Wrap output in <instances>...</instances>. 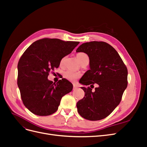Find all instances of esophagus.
<instances>
[{
  "label": "esophagus",
  "instance_id": "34e87169",
  "mask_svg": "<svg viewBox=\"0 0 147 147\" xmlns=\"http://www.w3.org/2000/svg\"><path fill=\"white\" fill-rule=\"evenodd\" d=\"M73 87H74V89H76L78 88V86L75 84H73Z\"/></svg>",
  "mask_w": 147,
  "mask_h": 147
}]
</instances>
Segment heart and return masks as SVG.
Listing matches in <instances>:
<instances>
[{"mask_svg": "<svg viewBox=\"0 0 147 147\" xmlns=\"http://www.w3.org/2000/svg\"><path fill=\"white\" fill-rule=\"evenodd\" d=\"M77 58L80 63V62L82 61L84 59L89 58V57L86 53L81 52V53H78L77 55ZM64 59H65V57H63V58L61 59V62H60L61 64H62L64 63ZM64 77L67 80H68L69 81L75 82L78 78H80V74L78 72H73V71H72V70H67L64 72Z\"/></svg>", "mask_w": 147, "mask_h": 147, "instance_id": "1", "label": "heart"}]
</instances>
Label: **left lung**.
I'll return each instance as SVG.
<instances>
[{
  "label": "left lung",
  "mask_w": 147,
  "mask_h": 147,
  "mask_svg": "<svg viewBox=\"0 0 147 147\" xmlns=\"http://www.w3.org/2000/svg\"><path fill=\"white\" fill-rule=\"evenodd\" d=\"M90 57V70L80 80V83L90 86L82 87L83 98L77 104L81 117L97 121L108 117L121 100L127 86V69L115 49L104 42L84 43L76 50ZM96 83L98 87L93 92Z\"/></svg>",
  "instance_id": "left-lung-1"
}]
</instances>
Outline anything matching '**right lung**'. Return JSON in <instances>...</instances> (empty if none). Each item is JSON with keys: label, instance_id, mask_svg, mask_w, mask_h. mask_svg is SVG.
<instances>
[{"label": "right lung", "instance_id": "right-lung-1", "mask_svg": "<svg viewBox=\"0 0 147 147\" xmlns=\"http://www.w3.org/2000/svg\"><path fill=\"white\" fill-rule=\"evenodd\" d=\"M79 43L44 38L34 42L22 55L18 64L17 83L22 101L30 112L38 116L54 113L63 96L72 90V84L65 78L55 83L48 80V76Z\"/></svg>", "mask_w": 147, "mask_h": 147}]
</instances>
